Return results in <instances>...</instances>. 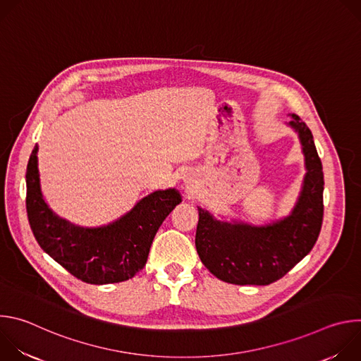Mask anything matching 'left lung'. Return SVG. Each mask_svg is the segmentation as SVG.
I'll use <instances>...</instances> for the list:
<instances>
[{
    "instance_id": "obj_1",
    "label": "left lung",
    "mask_w": 361,
    "mask_h": 361,
    "mask_svg": "<svg viewBox=\"0 0 361 361\" xmlns=\"http://www.w3.org/2000/svg\"><path fill=\"white\" fill-rule=\"evenodd\" d=\"M290 126L300 135L307 174L287 219L264 227L227 224L198 209L195 248L217 279L240 286H269L284 277L314 247L323 224L324 176L313 134L295 114Z\"/></svg>"
}]
</instances>
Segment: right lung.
<instances>
[{
  "instance_id": "right-lung-1",
  "label": "right lung",
  "mask_w": 361,
  "mask_h": 361,
  "mask_svg": "<svg viewBox=\"0 0 361 361\" xmlns=\"http://www.w3.org/2000/svg\"><path fill=\"white\" fill-rule=\"evenodd\" d=\"M35 145L27 166V214L39 247L70 274L87 284H111L133 279L144 269L154 235L181 202L173 190L156 191L137 202L118 221L99 228H80L57 217L45 204L38 177Z\"/></svg>"
}]
</instances>
